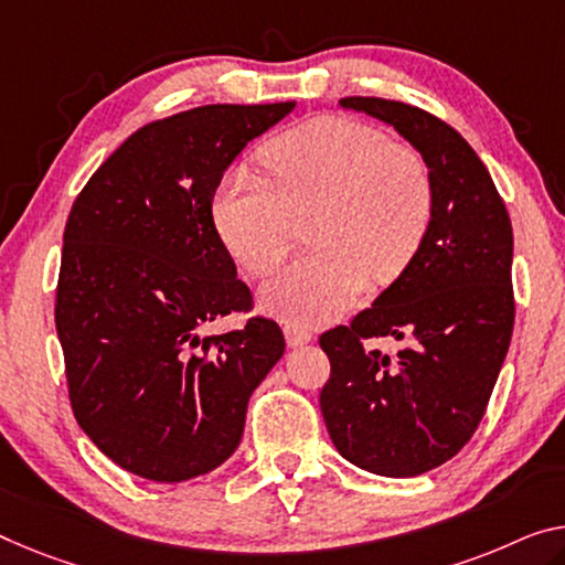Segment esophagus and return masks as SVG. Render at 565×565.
<instances>
[{
  "mask_svg": "<svg viewBox=\"0 0 565 565\" xmlns=\"http://www.w3.org/2000/svg\"><path fill=\"white\" fill-rule=\"evenodd\" d=\"M285 338H288L290 349H300V345H306V343L312 341V333L308 331V328L288 323V326H285Z\"/></svg>",
  "mask_w": 565,
  "mask_h": 565,
  "instance_id": "34e87169",
  "label": "esophagus"
}]
</instances>
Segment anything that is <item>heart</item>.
Masks as SVG:
<instances>
[{"mask_svg": "<svg viewBox=\"0 0 565 565\" xmlns=\"http://www.w3.org/2000/svg\"><path fill=\"white\" fill-rule=\"evenodd\" d=\"M270 179L224 173L212 222L227 253L263 275L288 255L306 222L312 245L263 285V306L295 323H328L353 308L371 275L392 282L419 255L434 214L427 163L376 128L316 118L263 149Z\"/></svg>", "mask_w": 565, "mask_h": 565, "instance_id": "b5f03b06", "label": "heart"}]
</instances>
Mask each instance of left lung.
<instances>
[{"label": "left lung", "instance_id": "left-lung-1", "mask_svg": "<svg viewBox=\"0 0 565 565\" xmlns=\"http://www.w3.org/2000/svg\"><path fill=\"white\" fill-rule=\"evenodd\" d=\"M338 106L392 126L427 163L434 214L419 255L351 326L320 335L331 379L328 434L351 465L416 477L445 465L480 424L513 335V227L480 156L445 120L386 98ZM407 341L396 356L369 337Z\"/></svg>", "mask_w": 565, "mask_h": 565}]
</instances>
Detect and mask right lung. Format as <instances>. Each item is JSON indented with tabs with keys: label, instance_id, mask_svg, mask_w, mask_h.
<instances>
[{
	"label": "right lung",
	"instance_id": "right-lung-1",
	"mask_svg": "<svg viewBox=\"0 0 565 565\" xmlns=\"http://www.w3.org/2000/svg\"><path fill=\"white\" fill-rule=\"evenodd\" d=\"M295 103L199 106L138 128L67 216L55 326L75 419L124 470L184 482L230 459L249 396L285 353L280 326L212 320L253 306L212 222L239 151Z\"/></svg>",
	"mask_w": 565,
	"mask_h": 565
}]
</instances>
